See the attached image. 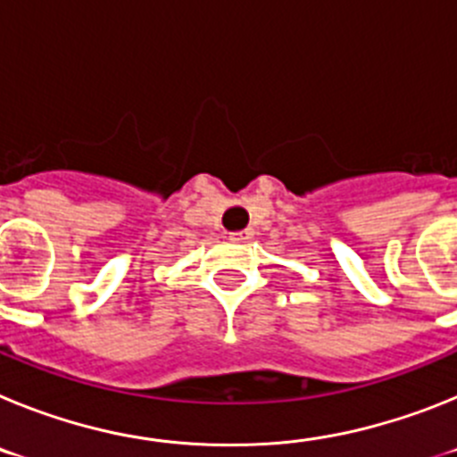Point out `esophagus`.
<instances>
[{"label": "esophagus", "instance_id": "obj_1", "mask_svg": "<svg viewBox=\"0 0 457 457\" xmlns=\"http://www.w3.org/2000/svg\"><path fill=\"white\" fill-rule=\"evenodd\" d=\"M253 236H256V231H253V228H245V231H240V233H233L231 240L233 242H249V240H253Z\"/></svg>", "mask_w": 457, "mask_h": 457}]
</instances>
